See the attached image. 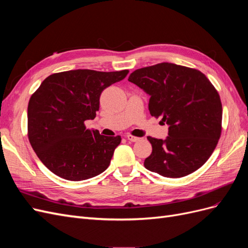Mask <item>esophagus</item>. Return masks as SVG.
Instances as JSON below:
<instances>
[{"mask_svg":"<svg viewBox=\"0 0 248 248\" xmlns=\"http://www.w3.org/2000/svg\"><path fill=\"white\" fill-rule=\"evenodd\" d=\"M126 138H127V140H130V141H138V140H140V138L134 137V136H132V134H127Z\"/></svg>","mask_w":248,"mask_h":248,"instance_id":"obj_1","label":"esophagus"}]
</instances>
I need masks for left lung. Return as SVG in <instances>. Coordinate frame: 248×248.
<instances>
[{
    "label": "left lung",
    "instance_id": "1",
    "mask_svg": "<svg viewBox=\"0 0 248 248\" xmlns=\"http://www.w3.org/2000/svg\"><path fill=\"white\" fill-rule=\"evenodd\" d=\"M128 80L149 94L151 116L169 125L166 140L148 137L152 153L145 168L168 178L200 169L221 134L222 106L211 81L197 69L172 63L137 69Z\"/></svg>",
    "mask_w": 248,
    "mask_h": 248
}]
</instances>
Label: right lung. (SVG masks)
<instances>
[{
    "instance_id": "obj_1",
    "label": "right lung",
    "mask_w": 248,
    "mask_h": 248,
    "mask_svg": "<svg viewBox=\"0 0 248 248\" xmlns=\"http://www.w3.org/2000/svg\"><path fill=\"white\" fill-rule=\"evenodd\" d=\"M128 70L78 69L54 73L33 93L28 106V138L41 162L70 181L106 170L121 137H106L86 127L99 110L102 91Z\"/></svg>"
}]
</instances>
